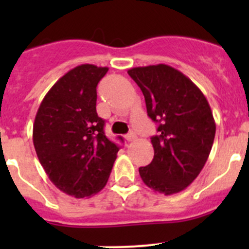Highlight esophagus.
Segmentation results:
<instances>
[{
	"label": "esophagus",
	"instance_id": "34e87169",
	"mask_svg": "<svg viewBox=\"0 0 249 249\" xmlns=\"http://www.w3.org/2000/svg\"><path fill=\"white\" fill-rule=\"evenodd\" d=\"M135 139H136V134H135V132L130 131L129 134H127V135H125V140H126V141H129V142H131V141H134Z\"/></svg>",
	"mask_w": 249,
	"mask_h": 249
}]
</instances>
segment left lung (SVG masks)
<instances>
[{"instance_id": "8db88e82", "label": "left lung", "mask_w": 249, "mask_h": 249, "mask_svg": "<svg viewBox=\"0 0 249 249\" xmlns=\"http://www.w3.org/2000/svg\"><path fill=\"white\" fill-rule=\"evenodd\" d=\"M129 76L142 90L148 117L157 123L154 158L139 172L147 187L172 195L199 176L215 135L212 110L201 90L169 65L134 67Z\"/></svg>"}]
</instances>
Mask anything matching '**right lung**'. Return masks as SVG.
<instances>
[{"instance_id": "right-lung-1", "label": "right lung", "mask_w": 249, "mask_h": 249, "mask_svg": "<svg viewBox=\"0 0 249 249\" xmlns=\"http://www.w3.org/2000/svg\"><path fill=\"white\" fill-rule=\"evenodd\" d=\"M107 71L90 64L72 69L47 92L35 118L39 162L57 189L77 199L104 189L119 150L96 112V87Z\"/></svg>"}]
</instances>
